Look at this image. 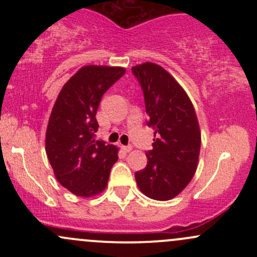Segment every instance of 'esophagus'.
I'll return each mask as SVG.
<instances>
[{"instance_id": "1", "label": "esophagus", "mask_w": 257, "mask_h": 257, "mask_svg": "<svg viewBox=\"0 0 257 257\" xmlns=\"http://www.w3.org/2000/svg\"><path fill=\"white\" fill-rule=\"evenodd\" d=\"M122 150L124 152H131L133 150V146H131V145H129V146H122Z\"/></svg>"}]
</instances>
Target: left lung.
<instances>
[{
    "label": "left lung",
    "instance_id": "1",
    "mask_svg": "<svg viewBox=\"0 0 257 257\" xmlns=\"http://www.w3.org/2000/svg\"><path fill=\"white\" fill-rule=\"evenodd\" d=\"M144 91L147 125L153 133L147 166L135 173L145 196L169 200L190 184L198 166L200 131L196 111L184 88L167 70L155 63L132 67Z\"/></svg>",
    "mask_w": 257,
    "mask_h": 257
}]
</instances>
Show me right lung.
Returning a JSON list of instances; mask_svg holds the SVG:
<instances>
[{
	"label": "right lung",
	"instance_id": "add662e5",
	"mask_svg": "<svg viewBox=\"0 0 257 257\" xmlns=\"http://www.w3.org/2000/svg\"><path fill=\"white\" fill-rule=\"evenodd\" d=\"M124 67L87 65L59 93L46 132V152L61 186L79 197H93L107 186L118 149L96 140V111Z\"/></svg>",
	"mask_w": 257,
	"mask_h": 257
}]
</instances>
